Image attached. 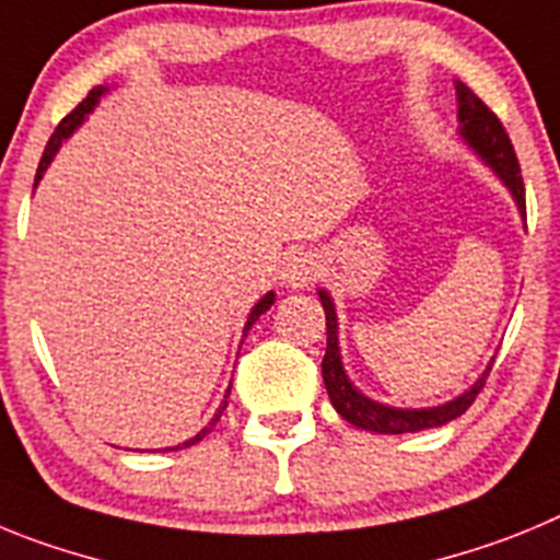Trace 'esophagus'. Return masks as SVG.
Listing matches in <instances>:
<instances>
[{
    "instance_id": "1",
    "label": "esophagus",
    "mask_w": 560,
    "mask_h": 560,
    "mask_svg": "<svg viewBox=\"0 0 560 560\" xmlns=\"http://www.w3.org/2000/svg\"><path fill=\"white\" fill-rule=\"evenodd\" d=\"M320 273V265L312 254H292L290 259L284 261V270H281V279H284L287 287L299 290V287H310L312 281Z\"/></svg>"
}]
</instances>
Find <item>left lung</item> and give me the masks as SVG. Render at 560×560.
Listing matches in <instances>:
<instances>
[{"label":"left lung","mask_w":560,"mask_h":560,"mask_svg":"<svg viewBox=\"0 0 560 560\" xmlns=\"http://www.w3.org/2000/svg\"><path fill=\"white\" fill-rule=\"evenodd\" d=\"M457 119H460V136L466 139V144L486 161L493 173L500 175L502 184L511 189L513 200H516L518 211L525 214V180H522V170H518V159L513 153V144L508 139L505 128L497 119L491 108L477 97L466 83L457 80ZM320 295V304L326 312V354L320 368H324V385L329 393L331 405L340 412L349 424L360 427V430L382 432V435H401V432H418V430H432V427H441L452 418L463 416L468 407L475 405L477 393L486 385L488 374H491V365L486 368V374L468 387L466 393H460L457 399L446 401V405L427 407V410H401V407H387L380 401L368 399L351 385V380L342 371L340 362V346H337V312L331 304L329 292L317 290Z\"/></svg>","instance_id":"1"}]
</instances>
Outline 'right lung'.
<instances>
[{"instance_id":"1","label":"right lung","mask_w":560,"mask_h":560,"mask_svg":"<svg viewBox=\"0 0 560 560\" xmlns=\"http://www.w3.org/2000/svg\"><path fill=\"white\" fill-rule=\"evenodd\" d=\"M105 92H108V89H103V85H97V89H92V92H89V97H85L83 103H80L78 108L72 110V114H67V117L60 119V125H58V128H55V133L49 136L47 150H44L42 161H38V173H35V184H38V180H42V175L47 173L49 161L55 159V153H58V148H60V144H63V139H69V136L74 133V128H78V125L83 122V119L89 117V114H92V110H94V105L100 103V97H103ZM273 301H276V295H273V292H268V295H265V299H261L259 304L254 306V310H250V315H248V324H245V331H243V337L248 335V329H250V326H254L256 320H259V315H261V312H268L270 306H273ZM229 393H231V387H229V390H225V399H229ZM225 399H223V405H220V410L214 412V418H211V421H209V427H203V430H200L198 435H195V438H189V441H186V443H180V446H192V443L203 441V438L209 435V432H211V427L218 424V421H220V416H223V410H225V405H229V401H225ZM180 446H175V450H180Z\"/></svg>"}]
</instances>
